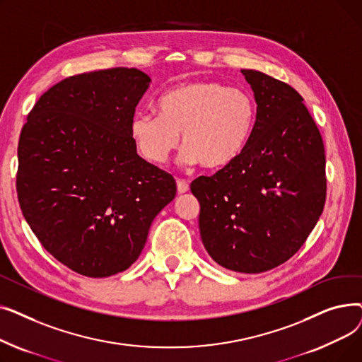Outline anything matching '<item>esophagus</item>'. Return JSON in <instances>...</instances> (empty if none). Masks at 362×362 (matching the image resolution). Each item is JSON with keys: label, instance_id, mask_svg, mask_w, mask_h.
<instances>
[{"label": "esophagus", "instance_id": "1", "mask_svg": "<svg viewBox=\"0 0 362 362\" xmlns=\"http://www.w3.org/2000/svg\"><path fill=\"white\" fill-rule=\"evenodd\" d=\"M177 192L179 194H186L189 191V185L185 180H177Z\"/></svg>", "mask_w": 362, "mask_h": 362}]
</instances>
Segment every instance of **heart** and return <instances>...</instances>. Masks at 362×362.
Wrapping results in <instances>:
<instances>
[{
	"label": "heart",
	"mask_w": 362,
	"mask_h": 362,
	"mask_svg": "<svg viewBox=\"0 0 362 362\" xmlns=\"http://www.w3.org/2000/svg\"><path fill=\"white\" fill-rule=\"evenodd\" d=\"M160 112L139 111L132 117L130 136L151 163L167 161L180 139L185 164L210 171L232 165L245 151L255 124L251 95L220 82L192 81L165 90Z\"/></svg>",
	"instance_id": "1"
}]
</instances>
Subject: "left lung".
Returning a JSON list of instances; mask_svg holds the SVG:
<instances>
[{
  "mask_svg": "<svg viewBox=\"0 0 362 362\" xmlns=\"http://www.w3.org/2000/svg\"><path fill=\"white\" fill-rule=\"evenodd\" d=\"M257 122L242 156L191 183L204 248L221 267L262 273L307 240L326 202V156L303 98L272 76L243 69Z\"/></svg>",
  "mask_w": 362,
  "mask_h": 362,
  "instance_id": "obj_1",
  "label": "left lung"
}]
</instances>
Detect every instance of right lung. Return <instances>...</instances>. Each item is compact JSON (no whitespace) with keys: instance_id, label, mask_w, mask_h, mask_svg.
Returning a JSON list of instances; mask_svg holds the SVG:
<instances>
[{"instance_id":"obj_1","label":"right lung","mask_w":362,"mask_h":362,"mask_svg":"<svg viewBox=\"0 0 362 362\" xmlns=\"http://www.w3.org/2000/svg\"><path fill=\"white\" fill-rule=\"evenodd\" d=\"M151 83L138 69L70 76L48 89L18 139L17 197L44 248L88 277L124 272L176 182L138 156L135 108Z\"/></svg>"}]
</instances>
